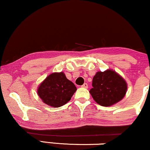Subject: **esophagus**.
<instances>
[{
  "mask_svg": "<svg viewBox=\"0 0 150 150\" xmlns=\"http://www.w3.org/2000/svg\"><path fill=\"white\" fill-rule=\"evenodd\" d=\"M81 87H83V88H87V87H88V85H87V83H84Z\"/></svg>",
  "mask_w": 150,
  "mask_h": 150,
  "instance_id": "esophagus-1",
  "label": "esophagus"
}]
</instances>
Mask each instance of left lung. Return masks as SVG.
<instances>
[{
    "mask_svg": "<svg viewBox=\"0 0 150 150\" xmlns=\"http://www.w3.org/2000/svg\"><path fill=\"white\" fill-rule=\"evenodd\" d=\"M92 87L89 92L94 100L105 107L112 105L122 99L127 89L125 80L110 69L97 72L93 77Z\"/></svg>",
    "mask_w": 150,
    "mask_h": 150,
    "instance_id": "1",
    "label": "left lung"
}]
</instances>
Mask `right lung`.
Returning a JSON list of instances; mask_svg holds the SVG:
<instances>
[{
  "mask_svg": "<svg viewBox=\"0 0 150 150\" xmlns=\"http://www.w3.org/2000/svg\"><path fill=\"white\" fill-rule=\"evenodd\" d=\"M76 87L63 72L52 73L45 79L38 89V94L45 103L59 108L70 100Z\"/></svg>",
  "mask_w": 150,
  "mask_h": 150,
  "instance_id": "add662e5",
  "label": "right lung"
}]
</instances>
